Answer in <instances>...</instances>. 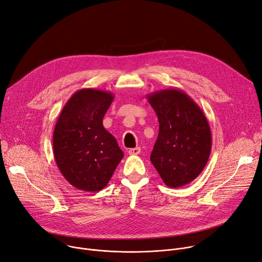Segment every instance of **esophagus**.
Wrapping results in <instances>:
<instances>
[{
  "mask_svg": "<svg viewBox=\"0 0 262 262\" xmlns=\"http://www.w3.org/2000/svg\"><path fill=\"white\" fill-rule=\"evenodd\" d=\"M141 151V148L140 147H135V148H130L128 149V154L129 155H133V156H136V155H139Z\"/></svg>",
  "mask_w": 262,
  "mask_h": 262,
  "instance_id": "1",
  "label": "esophagus"
}]
</instances>
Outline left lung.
I'll list each match as a JSON object with an SVG mask.
<instances>
[{"instance_id":"8db88e82","label":"left lung","mask_w":262,"mask_h":262,"mask_svg":"<svg viewBox=\"0 0 262 262\" xmlns=\"http://www.w3.org/2000/svg\"><path fill=\"white\" fill-rule=\"evenodd\" d=\"M159 121V135L150 162L168 187L195 180L212 149V134L198 104L181 90L167 89L147 95Z\"/></svg>"}]
</instances>
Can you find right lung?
I'll list each match as a JSON object with an SVG mask.
<instances>
[{"label": "right lung", "mask_w": 262, "mask_h": 262, "mask_svg": "<svg viewBox=\"0 0 262 262\" xmlns=\"http://www.w3.org/2000/svg\"><path fill=\"white\" fill-rule=\"evenodd\" d=\"M115 96L82 89L64 105L54 129L56 163L74 187L95 193L110 182L123 158L115 137L103 126V117Z\"/></svg>", "instance_id": "right-lung-1"}]
</instances>
